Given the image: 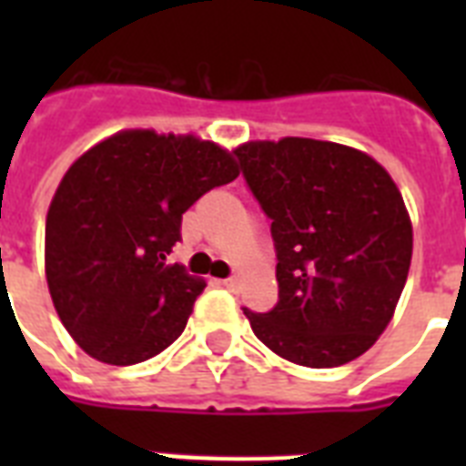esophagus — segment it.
Returning <instances> with one entry per match:
<instances>
[{
    "label": "esophagus",
    "instance_id": "1",
    "mask_svg": "<svg viewBox=\"0 0 466 466\" xmlns=\"http://www.w3.org/2000/svg\"><path fill=\"white\" fill-rule=\"evenodd\" d=\"M219 285H222V288H229V290H234V288H237V278H225V280H219Z\"/></svg>",
    "mask_w": 466,
    "mask_h": 466
}]
</instances>
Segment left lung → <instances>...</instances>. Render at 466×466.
<instances>
[{
  "label": "left lung",
  "instance_id": "obj_1",
  "mask_svg": "<svg viewBox=\"0 0 466 466\" xmlns=\"http://www.w3.org/2000/svg\"><path fill=\"white\" fill-rule=\"evenodd\" d=\"M270 219L278 305L244 314L256 339L305 368H339L387 329L411 266L404 198L372 157L285 137L234 149Z\"/></svg>",
  "mask_w": 466,
  "mask_h": 466
}]
</instances>
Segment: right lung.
Wrapping results in <instances>:
<instances>
[{"label": "right lung", "mask_w": 466, "mask_h": 466, "mask_svg": "<svg viewBox=\"0 0 466 466\" xmlns=\"http://www.w3.org/2000/svg\"><path fill=\"white\" fill-rule=\"evenodd\" d=\"M237 174L215 142L152 130L113 135L69 167L47 210L46 276L79 348L135 365L181 336L205 283L168 254L183 212Z\"/></svg>", "instance_id": "right-lung-1"}]
</instances>
